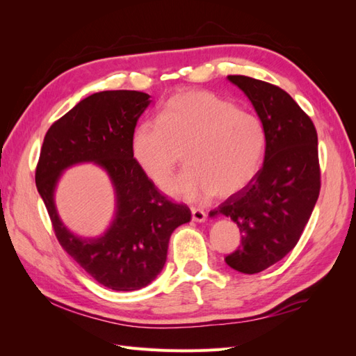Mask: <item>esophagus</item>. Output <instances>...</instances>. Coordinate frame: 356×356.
<instances>
[{
    "label": "esophagus",
    "mask_w": 356,
    "mask_h": 356,
    "mask_svg": "<svg viewBox=\"0 0 356 356\" xmlns=\"http://www.w3.org/2000/svg\"><path fill=\"white\" fill-rule=\"evenodd\" d=\"M191 220L196 222H203L204 220H207V213H204V211H202L199 208H191Z\"/></svg>",
    "instance_id": "obj_1"
}]
</instances>
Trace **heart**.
<instances>
[{"instance_id": "1", "label": "heart", "mask_w": 356, "mask_h": 356, "mask_svg": "<svg viewBox=\"0 0 356 356\" xmlns=\"http://www.w3.org/2000/svg\"><path fill=\"white\" fill-rule=\"evenodd\" d=\"M266 147L257 115L207 90H182L163 104L157 120L139 123L132 135L136 165L163 186L184 154L187 170L166 186L170 196L202 202L229 197L260 169Z\"/></svg>"}]
</instances>
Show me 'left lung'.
<instances>
[{
	"label": "left lung",
	"instance_id": "8db88e82",
	"mask_svg": "<svg viewBox=\"0 0 356 356\" xmlns=\"http://www.w3.org/2000/svg\"><path fill=\"white\" fill-rule=\"evenodd\" d=\"M248 96L266 135L263 168L209 217L238 225L241 246L225 257L234 270L254 275L273 266L297 245L321 188L318 135L310 117L277 86L229 75Z\"/></svg>",
	"mask_w": 356,
	"mask_h": 356
}]
</instances>
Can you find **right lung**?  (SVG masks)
Segmentation results:
<instances>
[{"instance_id":"add662e5","label":"right lung","mask_w":356,"mask_h":356,"mask_svg":"<svg viewBox=\"0 0 356 356\" xmlns=\"http://www.w3.org/2000/svg\"><path fill=\"white\" fill-rule=\"evenodd\" d=\"M149 95L104 90L80 101L44 136L35 184L63 250L96 282L114 291H135L161 272L170 234L191 220L186 204L161 196L136 165L132 135ZM80 163H95L109 175L116 196L115 218L98 238H81L61 222L54 191L61 174Z\"/></svg>"}]
</instances>
